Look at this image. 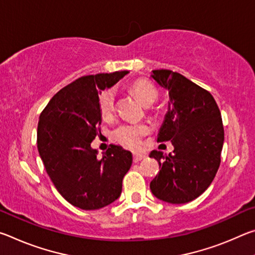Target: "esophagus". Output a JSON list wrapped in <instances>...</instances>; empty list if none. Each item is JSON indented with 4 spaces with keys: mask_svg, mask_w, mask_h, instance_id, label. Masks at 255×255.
Masks as SVG:
<instances>
[{
    "mask_svg": "<svg viewBox=\"0 0 255 255\" xmlns=\"http://www.w3.org/2000/svg\"><path fill=\"white\" fill-rule=\"evenodd\" d=\"M146 156L144 154H133V157H132V159H133V162L135 163H137V162H139V161H141V159H144Z\"/></svg>",
    "mask_w": 255,
    "mask_h": 255,
    "instance_id": "obj_1",
    "label": "esophagus"
}]
</instances>
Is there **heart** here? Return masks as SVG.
Returning <instances> with one entry per match:
<instances>
[{
    "label": "heart",
    "mask_w": 255,
    "mask_h": 255,
    "mask_svg": "<svg viewBox=\"0 0 255 255\" xmlns=\"http://www.w3.org/2000/svg\"><path fill=\"white\" fill-rule=\"evenodd\" d=\"M129 90L139 99L145 106H150L156 101L158 92L150 82L146 80H136L129 85ZM98 107L102 118H109L115 110V91L107 89L100 92L98 97ZM148 132L145 125H122L112 131V139L116 143L129 148H138L141 144V138Z\"/></svg>",
    "instance_id": "obj_1"
}]
</instances>
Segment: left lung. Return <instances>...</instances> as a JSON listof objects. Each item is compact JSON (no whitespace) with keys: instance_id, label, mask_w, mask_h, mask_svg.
<instances>
[{"instance_id":"obj_1","label":"left lung","mask_w":255,"mask_h":255,"mask_svg":"<svg viewBox=\"0 0 255 255\" xmlns=\"http://www.w3.org/2000/svg\"><path fill=\"white\" fill-rule=\"evenodd\" d=\"M150 76L170 96L157 141L171 140L174 150L149 154L161 167L149 188L159 200L185 204L205 192L218 171L224 144L221 111L207 90L179 73L155 70Z\"/></svg>"}]
</instances>
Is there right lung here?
Returning a JSON list of instances; mask_svg holds the SVG:
<instances>
[{"instance_id": "1", "label": "right lung", "mask_w": 255, "mask_h": 255, "mask_svg": "<svg viewBox=\"0 0 255 255\" xmlns=\"http://www.w3.org/2000/svg\"><path fill=\"white\" fill-rule=\"evenodd\" d=\"M128 71L82 76L50 99L40 114L37 147L47 174L71 205L96 210L117 200L132 155L110 145L102 157L91 147L100 131L98 97Z\"/></svg>"}]
</instances>
